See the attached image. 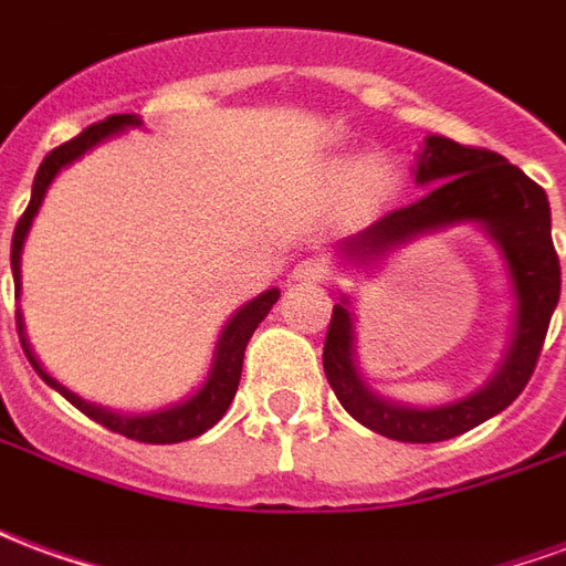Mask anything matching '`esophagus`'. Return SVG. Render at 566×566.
Listing matches in <instances>:
<instances>
[{
    "label": "esophagus",
    "instance_id": "1",
    "mask_svg": "<svg viewBox=\"0 0 566 566\" xmlns=\"http://www.w3.org/2000/svg\"><path fill=\"white\" fill-rule=\"evenodd\" d=\"M324 275H327V270L321 266L318 260L303 258V260H296V263H294V270H291V282L312 284V282H321Z\"/></svg>",
    "mask_w": 566,
    "mask_h": 566
}]
</instances>
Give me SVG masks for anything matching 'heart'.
<instances>
[{"label":"heart","instance_id":"b5f03b06","mask_svg":"<svg viewBox=\"0 0 566 566\" xmlns=\"http://www.w3.org/2000/svg\"><path fill=\"white\" fill-rule=\"evenodd\" d=\"M331 181L343 190H355L357 206L367 211L385 209L397 197V172L385 157L352 150L331 163Z\"/></svg>","mask_w":566,"mask_h":566}]
</instances>
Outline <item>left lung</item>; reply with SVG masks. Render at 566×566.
I'll return each instance as SVG.
<instances>
[{
  "instance_id": "obj_1",
  "label": "left lung",
  "mask_w": 566,
  "mask_h": 566,
  "mask_svg": "<svg viewBox=\"0 0 566 566\" xmlns=\"http://www.w3.org/2000/svg\"><path fill=\"white\" fill-rule=\"evenodd\" d=\"M416 185L427 193L385 214L367 230L336 242L343 266L379 270L400 248L451 227L473 223L503 260L512 318L500 360L475 391L437 406H418L381 394L357 360L352 296L333 306L324 343V373L345 412L397 442H442L503 412L524 391L543 352L548 321L558 306L560 266L552 245V211L543 187L485 148H463L446 136H427L416 150Z\"/></svg>"
}]
</instances>
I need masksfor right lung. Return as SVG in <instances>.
Returning <instances> with one entry per match:
<instances>
[{"label": "right lung", "instance_id": "obj_1", "mask_svg": "<svg viewBox=\"0 0 566 566\" xmlns=\"http://www.w3.org/2000/svg\"><path fill=\"white\" fill-rule=\"evenodd\" d=\"M142 117L139 115H112L87 127L81 136H75L66 145L54 148L39 166L35 172V181H32V197L30 206L23 211V218L18 221V230H14V239H11V272H14V296L20 300V260H23V245H27V235L32 230V221L42 209L44 197H48V187L54 185V178L66 166L78 163L84 154H91L96 145L115 139L127 129H139ZM282 291L279 287H270L263 291L254 300H248L242 306L235 308L230 318L223 321L221 333H218V343H214V352H211V364L206 369V376L199 381L197 388L175 400L169 406H160V409H145V412H124V409H112V406L93 403V400H84L75 391H69L63 381H56L48 369L42 367V360L35 357L30 345V336H27V324H23V312L18 308V333L20 345L30 357L32 369L42 376L44 385H51L56 394H63L69 403L81 409L84 416L93 418L96 424L115 430L120 437L139 439V442H154V446H169V442H185V439H193L199 433H206L209 427H214L223 418V412L230 409L235 397V388H239V379H242V360H245V345L251 339V333L258 331V324L266 315L270 308L279 303Z\"/></svg>", "mask_w": 566, "mask_h": 566}]
</instances>
